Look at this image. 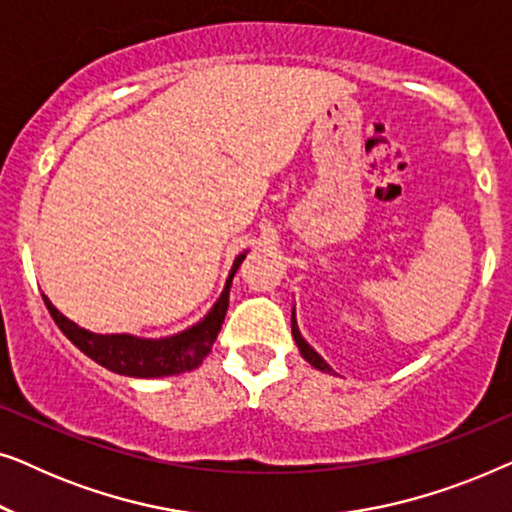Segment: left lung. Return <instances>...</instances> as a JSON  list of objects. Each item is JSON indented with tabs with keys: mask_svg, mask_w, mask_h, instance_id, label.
Here are the masks:
<instances>
[{
	"mask_svg": "<svg viewBox=\"0 0 512 512\" xmlns=\"http://www.w3.org/2000/svg\"><path fill=\"white\" fill-rule=\"evenodd\" d=\"M291 333H293V340H296V345H298V349H300V354H303V359L307 361V363H312L314 368L317 370H321V373H333V368L328 366V363L321 359V356L314 352V349L307 345L305 342V338L303 335H300V331H298V324H296V310H293V314H291Z\"/></svg>",
	"mask_w": 512,
	"mask_h": 512,
	"instance_id": "obj_1",
	"label": "left lung"
}]
</instances>
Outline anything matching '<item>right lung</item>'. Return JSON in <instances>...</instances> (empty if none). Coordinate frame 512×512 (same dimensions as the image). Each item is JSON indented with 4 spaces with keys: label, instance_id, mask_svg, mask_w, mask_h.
Returning <instances> with one entry per match:
<instances>
[{
    "label": "right lung",
    "instance_id": "obj_1",
    "mask_svg": "<svg viewBox=\"0 0 512 512\" xmlns=\"http://www.w3.org/2000/svg\"><path fill=\"white\" fill-rule=\"evenodd\" d=\"M244 258H247V251H242V254L235 258L233 268H230V275L226 279V286H223V293L214 303L212 310L205 314V319L198 321V324L191 328H186V331L170 335V338L149 340L128 333L100 335L76 326L74 321L67 319L46 296L44 303L60 331L65 333L83 354L111 370V373L128 377L179 375L186 373V370L198 368L202 359L212 352L216 335H219L223 319H226L230 284H233L235 272L242 265Z\"/></svg>",
    "mask_w": 512,
    "mask_h": 512
}]
</instances>
